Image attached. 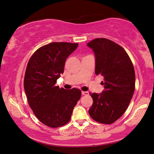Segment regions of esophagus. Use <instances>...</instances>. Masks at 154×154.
Wrapping results in <instances>:
<instances>
[{"instance_id": "esophagus-1", "label": "esophagus", "mask_w": 154, "mask_h": 154, "mask_svg": "<svg viewBox=\"0 0 154 154\" xmlns=\"http://www.w3.org/2000/svg\"><path fill=\"white\" fill-rule=\"evenodd\" d=\"M82 94L83 95H88L89 94V92L88 91H82Z\"/></svg>"}]
</instances>
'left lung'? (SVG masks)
Wrapping results in <instances>:
<instances>
[{
    "label": "left lung",
    "instance_id": "1",
    "mask_svg": "<svg viewBox=\"0 0 154 154\" xmlns=\"http://www.w3.org/2000/svg\"><path fill=\"white\" fill-rule=\"evenodd\" d=\"M95 56V74L104 77L102 93H92L88 112L99 123L111 124L123 115L132 98L136 76L130 57L120 45L106 38L87 44Z\"/></svg>",
    "mask_w": 154,
    "mask_h": 154
}]
</instances>
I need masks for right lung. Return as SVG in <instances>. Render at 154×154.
I'll list each match as a JSON object with an SVG mask.
<instances>
[{"mask_svg":"<svg viewBox=\"0 0 154 154\" xmlns=\"http://www.w3.org/2000/svg\"><path fill=\"white\" fill-rule=\"evenodd\" d=\"M77 46V43L68 42L45 45L33 53L26 66L24 88L29 106L38 120L50 128L68 123L81 97L79 89L55 86L64 72L66 58Z\"/></svg>","mask_w":154,"mask_h":154,"instance_id":"1","label":"right lung"}]
</instances>
